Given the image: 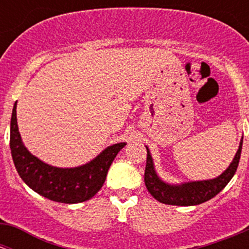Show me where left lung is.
<instances>
[{
	"label": "left lung",
	"instance_id": "1",
	"mask_svg": "<svg viewBox=\"0 0 249 249\" xmlns=\"http://www.w3.org/2000/svg\"><path fill=\"white\" fill-rule=\"evenodd\" d=\"M241 140L240 147L233 158L230 166L225 170L219 177L210 180H200V182H190L180 185H170L162 182L155 173L153 160L147 148V164L144 171V183L148 192L158 201L173 206H195L208 201L215 195L219 194L237 170L240 161L241 150H242Z\"/></svg>",
	"mask_w": 249,
	"mask_h": 249
}]
</instances>
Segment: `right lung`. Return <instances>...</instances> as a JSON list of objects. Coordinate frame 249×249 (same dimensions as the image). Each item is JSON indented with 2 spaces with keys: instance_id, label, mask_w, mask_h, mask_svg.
I'll return each instance as SVG.
<instances>
[{
  "instance_id": "obj_1",
  "label": "right lung",
  "mask_w": 249,
  "mask_h": 249,
  "mask_svg": "<svg viewBox=\"0 0 249 249\" xmlns=\"http://www.w3.org/2000/svg\"><path fill=\"white\" fill-rule=\"evenodd\" d=\"M126 143L105 149L96 159L74 169H57L41 161L24 147L17 124V102L11 119L12 158L21 179L42 196L62 203H78L91 199L102 188L107 172Z\"/></svg>"
}]
</instances>
